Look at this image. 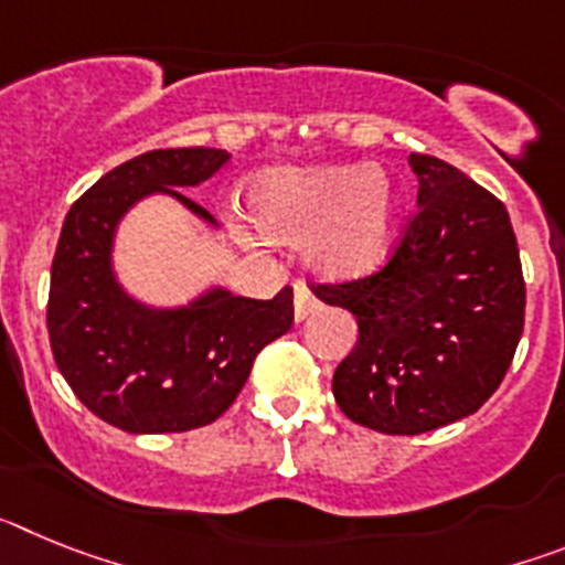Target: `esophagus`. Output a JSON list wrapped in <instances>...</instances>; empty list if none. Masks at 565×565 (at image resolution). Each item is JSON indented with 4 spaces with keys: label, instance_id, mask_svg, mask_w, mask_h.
Returning a JSON list of instances; mask_svg holds the SVG:
<instances>
[{
    "label": "esophagus",
    "instance_id": "1",
    "mask_svg": "<svg viewBox=\"0 0 565 565\" xmlns=\"http://www.w3.org/2000/svg\"><path fill=\"white\" fill-rule=\"evenodd\" d=\"M317 308H319V299L313 297V294L308 291L302 282H299V286H294V319H297V322H302V319L311 317Z\"/></svg>",
    "mask_w": 565,
    "mask_h": 565
}]
</instances>
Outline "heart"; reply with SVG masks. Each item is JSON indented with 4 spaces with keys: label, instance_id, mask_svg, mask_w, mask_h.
<instances>
[{
    "label": "heart",
    "instance_id": "obj_1",
    "mask_svg": "<svg viewBox=\"0 0 565 565\" xmlns=\"http://www.w3.org/2000/svg\"><path fill=\"white\" fill-rule=\"evenodd\" d=\"M246 201L258 228L234 221V237L246 246H257L259 233L302 243V259L319 277H364L391 252L398 192L376 163L266 169L252 181Z\"/></svg>",
    "mask_w": 565,
    "mask_h": 565
}]
</instances>
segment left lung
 I'll return each instance as SVG.
<instances>
[{
  "instance_id": "left-lung-1",
  "label": "left lung",
  "mask_w": 565,
  "mask_h": 565,
  "mask_svg": "<svg viewBox=\"0 0 565 565\" xmlns=\"http://www.w3.org/2000/svg\"><path fill=\"white\" fill-rule=\"evenodd\" d=\"M411 169L418 212L391 263L356 282L313 288L359 326L333 373L339 411L387 436L472 416L507 376L526 308L503 203L430 154L413 152Z\"/></svg>"
}]
</instances>
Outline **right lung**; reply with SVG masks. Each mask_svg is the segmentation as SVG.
<instances>
[{"label":"right lung","instance_id":"right-lung-1","mask_svg":"<svg viewBox=\"0 0 565 565\" xmlns=\"http://www.w3.org/2000/svg\"><path fill=\"white\" fill-rule=\"evenodd\" d=\"M228 158L212 147L152 149L104 174L64 217L50 268V348L78 402L118 430L206 427L232 407L257 353L291 328L288 286L274 299L209 286L183 306H149L115 271L118 226L152 194L217 228L181 189L206 183Z\"/></svg>","mask_w":565,"mask_h":565}]
</instances>
